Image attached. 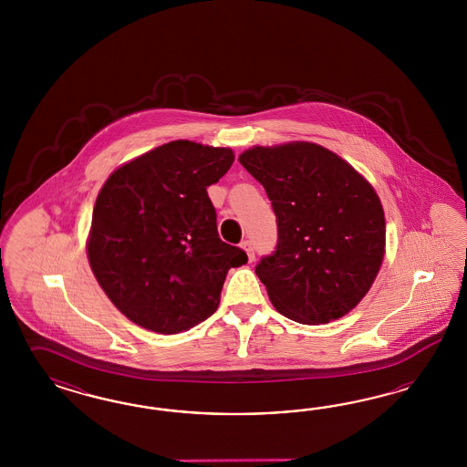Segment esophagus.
I'll use <instances>...</instances> for the list:
<instances>
[{
    "instance_id": "1",
    "label": "esophagus",
    "mask_w": 467,
    "mask_h": 467,
    "mask_svg": "<svg viewBox=\"0 0 467 467\" xmlns=\"http://www.w3.org/2000/svg\"><path fill=\"white\" fill-rule=\"evenodd\" d=\"M241 248H243V250L246 252V254H248V260H250V262H254V246H252V243H250V241H243V243H241Z\"/></svg>"
}]
</instances>
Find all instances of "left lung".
<instances>
[{"instance_id": "left-lung-1", "label": "left lung", "mask_w": 467, "mask_h": 467, "mask_svg": "<svg viewBox=\"0 0 467 467\" xmlns=\"http://www.w3.org/2000/svg\"><path fill=\"white\" fill-rule=\"evenodd\" d=\"M238 161L265 188L277 217V248L254 269L274 308L305 326L348 315L367 296L385 256L375 188L313 141L254 145Z\"/></svg>"}]
</instances>
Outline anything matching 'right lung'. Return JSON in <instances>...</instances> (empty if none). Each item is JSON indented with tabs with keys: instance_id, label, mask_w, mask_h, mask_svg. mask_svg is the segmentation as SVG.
Listing matches in <instances>:
<instances>
[{
	"instance_id": "add662e5",
	"label": "right lung",
	"mask_w": 467,
	"mask_h": 467,
	"mask_svg": "<svg viewBox=\"0 0 467 467\" xmlns=\"http://www.w3.org/2000/svg\"><path fill=\"white\" fill-rule=\"evenodd\" d=\"M234 162L229 147L174 140L109 174L96 198L87 258L133 324L178 334L217 310L227 270L246 254L219 238L207 186Z\"/></svg>"
}]
</instances>
